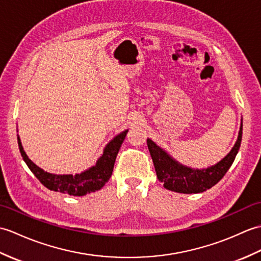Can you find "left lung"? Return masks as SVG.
<instances>
[{"mask_svg": "<svg viewBox=\"0 0 261 261\" xmlns=\"http://www.w3.org/2000/svg\"><path fill=\"white\" fill-rule=\"evenodd\" d=\"M242 138V119L240 129L233 147L227 156L206 169H191L174 160L172 156L160 146L147 138V146L152 156L154 167L159 181L163 183L164 188L177 193H201L211 189L221 179L232 165Z\"/></svg>", "mask_w": 261, "mask_h": 261, "instance_id": "8db88e82", "label": "left lung"}]
</instances>
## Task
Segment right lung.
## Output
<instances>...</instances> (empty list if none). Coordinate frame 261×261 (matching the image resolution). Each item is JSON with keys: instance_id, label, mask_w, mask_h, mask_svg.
Wrapping results in <instances>:
<instances>
[{"instance_id": "right-lung-1", "label": "right lung", "mask_w": 261, "mask_h": 261, "mask_svg": "<svg viewBox=\"0 0 261 261\" xmlns=\"http://www.w3.org/2000/svg\"><path fill=\"white\" fill-rule=\"evenodd\" d=\"M128 129L121 132L120 134L115 136L103 148L102 155L97 160L94 166L89 167L79 174H52V173L43 171L41 167L37 166L28 158L19 135H17V143H19L20 153L24 160L25 164L45 188L56 192H61L73 196H83L91 192L100 190L105 185L109 177L112 176L114 170V164L116 156L123 144Z\"/></svg>"}]
</instances>
